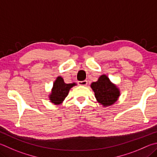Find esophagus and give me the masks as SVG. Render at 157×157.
<instances>
[{"mask_svg":"<svg viewBox=\"0 0 157 157\" xmlns=\"http://www.w3.org/2000/svg\"><path fill=\"white\" fill-rule=\"evenodd\" d=\"M88 84L87 80H84V81H79L78 84L80 85V86H86Z\"/></svg>","mask_w":157,"mask_h":157,"instance_id":"esophagus-1","label":"esophagus"}]
</instances>
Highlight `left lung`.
<instances>
[{"label": "left lung", "mask_w": 157, "mask_h": 157, "mask_svg": "<svg viewBox=\"0 0 157 157\" xmlns=\"http://www.w3.org/2000/svg\"><path fill=\"white\" fill-rule=\"evenodd\" d=\"M90 86L95 92L97 100L104 106L113 104L119 96L118 88L111 83L110 79L105 75L99 77L98 80L93 82Z\"/></svg>", "instance_id": "obj_1"}]
</instances>
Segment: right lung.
Returning <instances> with one entry per match:
<instances>
[{"label": "right lung", "instance_id": "1", "mask_svg": "<svg viewBox=\"0 0 157 157\" xmlns=\"http://www.w3.org/2000/svg\"><path fill=\"white\" fill-rule=\"evenodd\" d=\"M75 84H65L64 79L61 77H58L53 84L52 93L50 95V99L52 103L59 104L63 101L67 96L71 87L75 86Z\"/></svg>", "mask_w": 157, "mask_h": 157}]
</instances>
